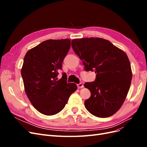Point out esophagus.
<instances>
[{
  "label": "esophagus",
  "mask_w": 147,
  "mask_h": 147,
  "mask_svg": "<svg viewBox=\"0 0 147 147\" xmlns=\"http://www.w3.org/2000/svg\"><path fill=\"white\" fill-rule=\"evenodd\" d=\"M83 84H82V83H79V84H77V87H78V88H83Z\"/></svg>",
  "instance_id": "34e87169"
}]
</instances>
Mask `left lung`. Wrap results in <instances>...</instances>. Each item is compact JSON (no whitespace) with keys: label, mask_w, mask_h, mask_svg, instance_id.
Masks as SVG:
<instances>
[{"label":"left lung","mask_w":147,"mask_h":147,"mask_svg":"<svg viewBox=\"0 0 147 147\" xmlns=\"http://www.w3.org/2000/svg\"><path fill=\"white\" fill-rule=\"evenodd\" d=\"M72 47L86 71H94L95 81L84 86L91 92L84 101L89 112L99 118L112 116L124 103L132 80L126 54L110 41L101 38L74 39Z\"/></svg>","instance_id":"left-lung-1"}]
</instances>
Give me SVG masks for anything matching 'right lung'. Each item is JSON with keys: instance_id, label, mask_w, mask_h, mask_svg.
I'll return each instance as SVG.
<instances>
[{"instance_id": "right-lung-1", "label": "right lung", "mask_w": 147, "mask_h": 147, "mask_svg": "<svg viewBox=\"0 0 147 147\" xmlns=\"http://www.w3.org/2000/svg\"><path fill=\"white\" fill-rule=\"evenodd\" d=\"M70 48V39L47 40L24 56L21 73L26 94L34 107L43 115L60 112L77 90L76 84L67 83L64 73L57 78Z\"/></svg>"}]
</instances>
